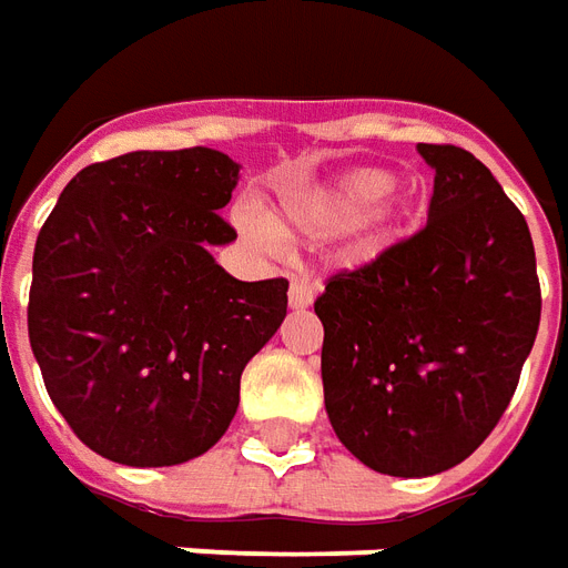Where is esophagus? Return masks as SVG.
<instances>
[{
  "instance_id": "esophagus-1",
  "label": "esophagus",
  "mask_w": 568,
  "mask_h": 568,
  "mask_svg": "<svg viewBox=\"0 0 568 568\" xmlns=\"http://www.w3.org/2000/svg\"><path fill=\"white\" fill-rule=\"evenodd\" d=\"M313 285L307 283V280H295L292 283V288H288V307L292 311H304V307H311L313 304Z\"/></svg>"
}]
</instances>
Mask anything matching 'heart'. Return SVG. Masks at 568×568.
<instances>
[{"instance_id": "obj_1", "label": "heart", "mask_w": 568, "mask_h": 568, "mask_svg": "<svg viewBox=\"0 0 568 568\" xmlns=\"http://www.w3.org/2000/svg\"><path fill=\"white\" fill-rule=\"evenodd\" d=\"M394 190V172L353 169L338 181L283 196L276 227L255 209L240 212V224L264 245L276 243V230L295 240H328L344 233V257L351 264H366L384 255L406 230L408 209L396 200Z\"/></svg>"}]
</instances>
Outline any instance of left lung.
<instances>
[{
    "mask_svg": "<svg viewBox=\"0 0 568 568\" xmlns=\"http://www.w3.org/2000/svg\"><path fill=\"white\" fill-rule=\"evenodd\" d=\"M434 169L427 227L335 273L323 323L328 422L387 477H434L495 430L541 320L529 224L462 146L418 144Z\"/></svg>",
    "mask_w": 568,
    "mask_h": 568,
    "instance_id": "8db88e82",
    "label": "left lung"
}]
</instances>
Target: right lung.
Instances as JSON below:
<instances>
[{
  "label": "right lung",
  "instance_id": "right-lung-1",
  "mask_svg": "<svg viewBox=\"0 0 568 568\" xmlns=\"http://www.w3.org/2000/svg\"><path fill=\"white\" fill-rule=\"evenodd\" d=\"M240 165L221 150H134L63 187L33 252L27 328L51 403L91 452L172 467L209 452L240 378L283 325L285 280H233L212 245Z\"/></svg>",
  "mask_w": 568,
  "mask_h": 568
}]
</instances>
